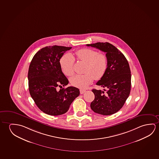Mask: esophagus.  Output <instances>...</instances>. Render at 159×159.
<instances>
[{"label":"esophagus","instance_id":"34e87169","mask_svg":"<svg viewBox=\"0 0 159 159\" xmlns=\"http://www.w3.org/2000/svg\"><path fill=\"white\" fill-rule=\"evenodd\" d=\"M85 90H84V89H80V93L81 94H83L84 93H85Z\"/></svg>","mask_w":159,"mask_h":159}]
</instances>
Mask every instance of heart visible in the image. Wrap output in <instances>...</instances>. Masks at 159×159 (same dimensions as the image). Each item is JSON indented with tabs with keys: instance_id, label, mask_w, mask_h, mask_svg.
<instances>
[{
	"instance_id": "heart-1",
	"label": "heart",
	"mask_w": 159,
	"mask_h": 159,
	"mask_svg": "<svg viewBox=\"0 0 159 159\" xmlns=\"http://www.w3.org/2000/svg\"><path fill=\"white\" fill-rule=\"evenodd\" d=\"M75 55L80 61L86 64L85 70L86 73L77 74L71 77L70 83L72 85L79 88H85L93 82V79L100 80L105 74L107 69L108 58L105 54L85 48L77 51ZM74 62L75 59L70 54H66L61 57L60 65L66 75L73 74Z\"/></svg>"
}]
</instances>
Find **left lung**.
<instances>
[{
	"instance_id": "1",
	"label": "left lung",
	"mask_w": 159,
	"mask_h": 159,
	"mask_svg": "<svg viewBox=\"0 0 159 159\" xmlns=\"http://www.w3.org/2000/svg\"><path fill=\"white\" fill-rule=\"evenodd\" d=\"M106 52L108 66L105 74L96 83L103 91L93 89L95 99L91 103L94 112L108 116L121 109L131 89V72L127 59L121 52L108 42L86 44Z\"/></svg>"
}]
</instances>
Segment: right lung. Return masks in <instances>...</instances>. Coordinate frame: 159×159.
<instances>
[{"label":"right lung","mask_w":159,"mask_h":159,"mask_svg":"<svg viewBox=\"0 0 159 159\" xmlns=\"http://www.w3.org/2000/svg\"><path fill=\"white\" fill-rule=\"evenodd\" d=\"M71 47L59 46L46 47L34 54L28 72L30 95L42 112L51 116L63 115L68 111L71 103L80 91L73 86L57 90L66 86L69 81L64 75L60 59Z\"/></svg>","instance_id":"add662e5"}]
</instances>
